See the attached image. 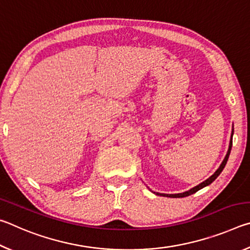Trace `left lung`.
Here are the masks:
<instances>
[{
	"instance_id": "left-lung-1",
	"label": "left lung",
	"mask_w": 250,
	"mask_h": 250,
	"mask_svg": "<svg viewBox=\"0 0 250 250\" xmlns=\"http://www.w3.org/2000/svg\"><path fill=\"white\" fill-rule=\"evenodd\" d=\"M232 132H234V130H232ZM231 137H232V135H231ZM231 146H232V139H231V140H230V143H229V149H228L227 154H226V156H225V159H224V161L222 162L221 167H218V170H217L216 172H215L213 175H211L210 177H208V179H207L206 181L203 182V183L198 184L197 186H195V188H193L192 189H189V191H188V192H184V193H181V194H161V195H163V196H168V197H185V196L191 195V194L196 193V192L198 191V189H201V188H205V186L209 185V184L211 183V182L215 181V179H216V177H217L219 174H221L222 171H223V168L225 167L226 163H227V160H228V156H229V153H230ZM156 194H158V193H156Z\"/></svg>"
}]
</instances>
